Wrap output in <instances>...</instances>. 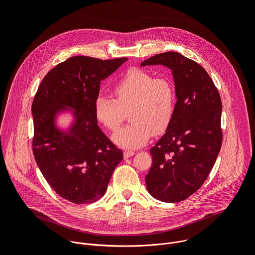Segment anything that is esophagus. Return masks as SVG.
I'll return each instance as SVG.
<instances>
[{
    "instance_id": "1",
    "label": "esophagus",
    "mask_w": 255,
    "mask_h": 255,
    "mask_svg": "<svg viewBox=\"0 0 255 255\" xmlns=\"http://www.w3.org/2000/svg\"><path fill=\"white\" fill-rule=\"evenodd\" d=\"M135 154V151H132V150H125L124 151V158H128V157H131Z\"/></svg>"
}]
</instances>
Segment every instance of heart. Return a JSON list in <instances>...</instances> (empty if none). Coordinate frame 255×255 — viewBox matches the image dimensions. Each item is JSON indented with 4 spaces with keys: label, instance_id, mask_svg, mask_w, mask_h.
<instances>
[{
    "label": "heart",
    "instance_id": "obj_1",
    "mask_svg": "<svg viewBox=\"0 0 255 255\" xmlns=\"http://www.w3.org/2000/svg\"><path fill=\"white\" fill-rule=\"evenodd\" d=\"M112 97L98 95L95 115L108 130L116 131L130 112V125L113 135V141L124 148H136L146 143L151 134L163 133L175 110V91L168 77H154L141 68H131L114 85Z\"/></svg>",
    "mask_w": 255,
    "mask_h": 255
}]
</instances>
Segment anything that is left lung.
<instances>
[{
	"label": "left lung",
	"instance_id": "obj_1",
	"mask_svg": "<svg viewBox=\"0 0 255 255\" xmlns=\"http://www.w3.org/2000/svg\"><path fill=\"white\" fill-rule=\"evenodd\" d=\"M153 64L172 70L177 101L165 134L150 149L152 165L145 181L155 199L176 203L203 186L220 152L222 102L208 72L196 61L168 51L141 66Z\"/></svg>",
	"mask_w": 255,
	"mask_h": 255
}]
</instances>
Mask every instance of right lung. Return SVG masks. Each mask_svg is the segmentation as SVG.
<instances>
[{
  "label": "right lung",
  "mask_w": 255,
  "mask_h": 255,
  "mask_svg": "<svg viewBox=\"0 0 255 255\" xmlns=\"http://www.w3.org/2000/svg\"><path fill=\"white\" fill-rule=\"evenodd\" d=\"M127 59L69 57L48 71L35 94L32 149L36 163L52 190L74 204L101 199L123 159L122 150L99 128L94 103L101 81ZM63 106L76 111V123L67 133L54 126V117Z\"/></svg>",
  "instance_id": "1"
}]
</instances>
